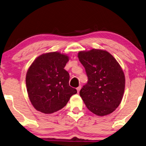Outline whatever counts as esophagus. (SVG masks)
<instances>
[{
	"mask_svg": "<svg viewBox=\"0 0 146 146\" xmlns=\"http://www.w3.org/2000/svg\"><path fill=\"white\" fill-rule=\"evenodd\" d=\"M80 89H81V86H79L77 88H76V90H77V92H78V93L79 92H80Z\"/></svg>",
	"mask_w": 146,
	"mask_h": 146,
	"instance_id": "1",
	"label": "esophagus"
}]
</instances>
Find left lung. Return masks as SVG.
<instances>
[{
  "label": "left lung",
  "instance_id": "1",
  "mask_svg": "<svg viewBox=\"0 0 146 146\" xmlns=\"http://www.w3.org/2000/svg\"><path fill=\"white\" fill-rule=\"evenodd\" d=\"M78 57L88 77V82L80 91L82 99L94 114H110L123 99L125 76L121 66L110 53L103 50L80 51Z\"/></svg>",
  "mask_w": 146,
  "mask_h": 146
}]
</instances>
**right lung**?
<instances>
[{"instance_id":"right-lung-1","label":"right lung","mask_w":146,"mask_h":146,"mask_svg":"<svg viewBox=\"0 0 146 146\" xmlns=\"http://www.w3.org/2000/svg\"><path fill=\"white\" fill-rule=\"evenodd\" d=\"M69 57L54 52L39 55L26 74V86L35 109L49 114L65 107L70 97L77 92L69 86L70 75L64 70Z\"/></svg>"}]
</instances>
